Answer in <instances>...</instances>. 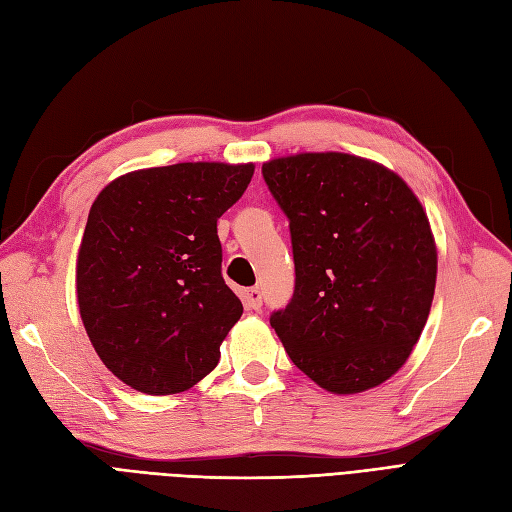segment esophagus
Wrapping results in <instances>:
<instances>
[{"mask_svg":"<svg viewBox=\"0 0 512 512\" xmlns=\"http://www.w3.org/2000/svg\"><path fill=\"white\" fill-rule=\"evenodd\" d=\"M243 303H245L247 309H260V305H262L260 288H247L243 292Z\"/></svg>","mask_w":512,"mask_h":512,"instance_id":"1","label":"esophagus"}]
</instances>
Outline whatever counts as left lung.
<instances>
[{
	"label": "left lung",
	"mask_w": 512,
	"mask_h": 512,
	"mask_svg": "<svg viewBox=\"0 0 512 512\" xmlns=\"http://www.w3.org/2000/svg\"><path fill=\"white\" fill-rule=\"evenodd\" d=\"M290 222L294 292L271 327L307 378L335 395L389 380L421 337L438 252L408 183L350 153L262 164Z\"/></svg>",
	"instance_id": "left-lung-1"
}]
</instances>
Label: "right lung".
Here are the masks:
<instances>
[{
	"label": "right lung",
	"mask_w": 512,
	"mask_h": 512,
	"mask_svg": "<svg viewBox=\"0 0 512 512\" xmlns=\"http://www.w3.org/2000/svg\"><path fill=\"white\" fill-rule=\"evenodd\" d=\"M254 164L181 162L121 175L91 205L76 299L102 363L147 395L188 391L243 314L222 277L218 218Z\"/></svg>",
	"instance_id": "obj_1"
}]
</instances>
